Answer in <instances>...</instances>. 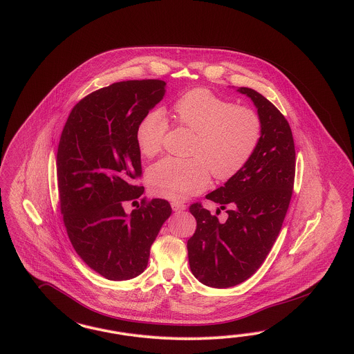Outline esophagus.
<instances>
[{
    "label": "esophagus",
    "mask_w": 354,
    "mask_h": 354,
    "mask_svg": "<svg viewBox=\"0 0 354 354\" xmlns=\"http://www.w3.org/2000/svg\"><path fill=\"white\" fill-rule=\"evenodd\" d=\"M171 208L174 212H183L186 209V205L180 203V202H171Z\"/></svg>",
    "instance_id": "1"
}]
</instances>
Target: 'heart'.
<instances>
[{"label": "heart", "instance_id": "obj_1", "mask_svg": "<svg viewBox=\"0 0 354 354\" xmlns=\"http://www.w3.org/2000/svg\"><path fill=\"white\" fill-rule=\"evenodd\" d=\"M178 125L196 134L193 159L160 160L146 174L151 192L158 196L183 201L199 194L211 181V171L220 181L240 173L251 159L262 137L259 115L246 106H237L207 88L185 92L173 104ZM168 130V120L160 109L146 114L136 131L138 149L151 159L160 153Z\"/></svg>", "mask_w": 354, "mask_h": 354}]
</instances>
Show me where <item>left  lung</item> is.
<instances>
[{
	"instance_id": "8db88e82",
	"label": "left lung",
	"mask_w": 354,
	"mask_h": 354,
	"mask_svg": "<svg viewBox=\"0 0 354 354\" xmlns=\"http://www.w3.org/2000/svg\"><path fill=\"white\" fill-rule=\"evenodd\" d=\"M257 108L262 137L243 169L205 195L227 209L218 218L199 203L190 205L196 220L187 241L189 264L207 286L230 288L248 280L267 258L286 218L292 198L296 151L290 126L259 92L239 87Z\"/></svg>"
}]
</instances>
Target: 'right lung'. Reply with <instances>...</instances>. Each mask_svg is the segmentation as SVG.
Here are the masks:
<instances>
[{
  "label": "right lung",
  "mask_w": 354,
  "mask_h": 354,
  "mask_svg": "<svg viewBox=\"0 0 354 354\" xmlns=\"http://www.w3.org/2000/svg\"><path fill=\"white\" fill-rule=\"evenodd\" d=\"M164 80L117 82L92 92L70 112L57 151L58 193L68 239L77 254L108 280L142 274L149 249L171 207L142 201L129 215L124 203L145 187L136 131L165 95Z\"/></svg>",
  "instance_id": "1"
}]
</instances>
